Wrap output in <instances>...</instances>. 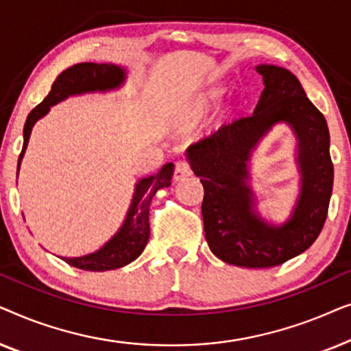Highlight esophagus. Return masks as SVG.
<instances>
[{"mask_svg":"<svg viewBox=\"0 0 351 351\" xmlns=\"http://www.w3.org/2000/svg\"><path fill=\"white\" fill-rule=\"evenodd\" d=\"M191 176V167L186 161H177L176 162V171H174V179L176 180H184L186 177Z\"/></svg>","mask_w":351,"mask_h":351,"instance_id":"obj_1","label":"esophagus"}]
</instances>
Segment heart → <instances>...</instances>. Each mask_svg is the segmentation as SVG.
<instances>
[{
  "label": "heart",
  "mask_w": 351,
  "mask_h": 351,
  "mask_svg": "<svg viewBox=\"0 0 351 351\" xmlns=\"http://www.w3.org/2000/svg\"><path fill=\"white\" fill-rule=\"evenodd\" d=\"M222 94H223V89L219 88V86L217 88H210V89L203 90V93H199L195 97L193 102H191L189 113H186V118L191 119V121L199 119L210 107H213L214 104L219 102L220 97H222Z\"/></svg>",
  "instance_id": "heart-1"
}]
</instances>
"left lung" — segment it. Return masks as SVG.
<instances>
[{
  "label": "left lung",
  "mask_w": 351,
  "mask_h": 351,
  "mask_svg": "<svg viewBox=\"0 0 351 351\" xmlns=\"http://www.w3.org/2000/svg\"><path fill=\"white\" fill-rule=\"evenodd\" d=\"M256 71L265 88L254 112L223 124L186 148L185 155L204 186L201 213L214 256L230 265L268 268L299 256L318 238L328 217L334 166L328 123L295 75L268 64L257 65ZM280 122L291 128L298 141L301 186L290 219L276 226L256 210L248 161L261 138Z\"/></svg>",
  "instance_id": "left-lung-1"
}]
</instances>
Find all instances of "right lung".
<instances>
[{
    "instance_id": "add662e5",
    "label": "right lung",
    "mask_w": 351,
    "mask_h": 351,
    "mask_svg": "<svg viewBox=\"0 0 351 351\" xmlns=\"http://www.w3.org/2000/svg\"><path fill=\"white\" fill-rule=\"evenodd\" d=\"M128 71L121 65L114 64H94L83 62L76 64L57 76L52 84L51 93L46 95L40 105L28 113L25 126H23V147L17 162V176L21 169L22 158L25 155L32 129L38 119L46 117L51 107L71 95L88 93H108L119 89L126 83ZM174 165L167 162L156 174L143 177L134 186L131 206H129L124 222L117 233L97 251L86 254L81 257H62L69 265L88 271H107L121 268L136 261L145 249L150 238V222H148V209L152 198L160 189L171 185Z\"/></svg>"
}]
</instances>
